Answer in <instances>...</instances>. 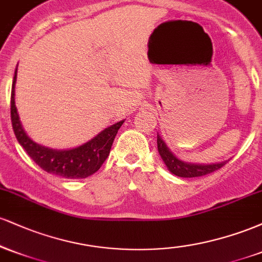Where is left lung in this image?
I'll return each mask as SVG.
<instances>
[{
	"mask_svg": "<svg viewBox=\"0 0 262 262\" xmlns=\"http://www.w3.org/2000/svg\"><path fill=\"white\" fill-rule=\"evenodd\" d=\"M158 150L160 154L161 159L166 164L167 169H169L173 175L180 177H200L208 175V173L214 172L223 167L228 161L219 162V164L212 165H196V164H188V162H183L176 158L172 152L170 151L166 144L161 139V137L158 135Z\"/></svg>",
	"mask_w": 262,
	"mask_h": 262,
	"instance_id": "1",
	"label": "left lung"
}]
</instances>
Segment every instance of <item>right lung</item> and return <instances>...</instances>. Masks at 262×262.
Returning <instances> with one entry per match:
<instances>
[{
    "instance_id": "1",
    "label": "right lung",
    "mask_w": 262,
    "mask_h": 262,
    "mask_svg": "<svg viewBox=\"0 0 262 262\" xmlns=\"http://www.w3.org/2000/svg\"><path fill=\"white\" fill-rule=\"evenodd\" d=\"M17 80V70L14 73L11 92V121L18 143L23 146L33 159V161L47 172L64 177V179H85L100 170L110 155L111 148L118 129L122 127L121 121L102 130L83 145L70 150H55L45 148L34 143L20 124L16 103H14V85Z\"/></svg>"
}]
</instances>
